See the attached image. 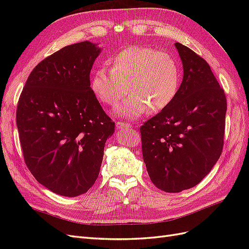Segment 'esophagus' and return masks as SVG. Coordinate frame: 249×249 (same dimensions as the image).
<instances>
[{
	"instance_id": "esophagus-1",
	"label": "esophagus",
	"mask_w": 249,
	"mask_h": 249,
	"mask_svg": "<svg viewBox=\"0 0 249 249\" xmlns=\"http://www.w3.org/2000/svg\"><path fill=\"white\" fill-rule=\"evenodd\" d=\"M132 125L130 124H126V123H123V122H117L116 123V127L117 129H129Z\"/></svg>"
}]
</instances>
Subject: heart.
I'll return each instance as SVG.
<instances>
[{
	"label": "heart",
	"mask_w": 249,
	"mask_h": 249,
	"mask_svg": "<svg viewBox=\"0 0 249 249\" xmlns=\"http://www.w3.org/2000/svg\"><path fill=\"white\" fill-rule=\"evenodd\" d=\"M110 70L97 69L91 89L102 103L114 107L129 91L131 94L117 111L135 118L161 111L171 104L180 84L177 60L165 52L148 47H130L109 59ZM128 88H126V86Z\"/></svg>",
	"instance_id": "1"
}]
</instances>
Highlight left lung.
I'll list each match as a JSON object with an SVG mask.
<instances>
[{
    "label": "left lung",
    "instance_id": "obj_1",
    "mask_svg": "<svg viewBox=\"0 0 249 249\" xmlns=\"http://www.w3.org/2000/svg\"><path fill=\"white\" fill-rule=\"evenodd\" d=\"M184 69L169 106L140 126L142 155L153 184L178 193L196 186L223 148L227 97L205 59L175 43Z\"/></svg>",
    "mask_w": 249,
    "mask_h": 249
}]
</instances>
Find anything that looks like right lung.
Masks as SVG:
<instances>
[{"label":"right lung","mask_w":249,"mask_h":249,"mask_svg":"<svg viewBox=\"0 0 249 249\" xmlns=\"http://www.w3.org/2000/svg\"><path fill=\"white\" fill-rule=\"evenodd\" d=\"M101 49L90 41L71 44L43 59L20 93L17 124L25 163L38 183L73 197L99 177L114 122L90 87Z\"/></svg>","instance_id":"1"}]
</instances>
